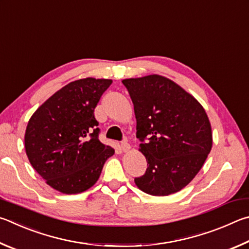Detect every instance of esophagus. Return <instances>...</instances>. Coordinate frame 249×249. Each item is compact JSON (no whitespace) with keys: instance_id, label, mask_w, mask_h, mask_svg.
<instances>
[{"instance_id":"1","label":"esophagus","mask_w":249,"mask_h":249,"mask_svg":"<svg viewBox=\"0 0 249 249\" xmlns=\"http://www.w3.org/2000/svg\"><path fill=\"white\" fill-rule=\"evenodd\" d=\"M121 149L124 152H128L130 149H131V146H130V144L127 141H124L121 143Z\"/></svg>"}]
</instances>
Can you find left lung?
I'll return each instance as SVG.
<instances>
[{"mask_svg":"<svg viewBox=\"0 0 249 249\" xmlns=\"http://www.w3.org/2000/svg\"><path fill=\"white\" fill-rule=\"evenodd\" d=\"M134 106L139 151L146 172L134 178L152 196L181 190L203 166L212 147L207 112L193 95L169 78L152 74L122 81Z\"/></svg>","mask_w":249,"mask_h":249,"instance_id":"8db88e82","label":"left lung"}]
</instances>
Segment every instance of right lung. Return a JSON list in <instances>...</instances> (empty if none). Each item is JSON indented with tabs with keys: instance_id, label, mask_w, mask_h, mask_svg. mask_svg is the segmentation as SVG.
I'll return each mask as SVG.
<instances>
[{
	"instance_id": "obj_1",
	"label": "right lung",
	"mask_w": 249,
	"mask_h": 249,
	"mask_svg": "<svg viewBox=\"0 0 249 249\" xmlns=\"http://www.w3.org/2000/svg\"><path fill=\"white\" fill-rule=\"evenodd\" d=\"M86 77L69 83L30 117L25 150L32 166L52 188L80 194L98 180L115 150L99 141L94 110L110 84Z\"/></svg>"
}]
</instances>
